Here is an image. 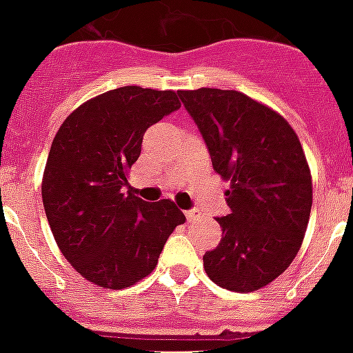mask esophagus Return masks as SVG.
Segmentation results:
<instances>
[{
  "label": "esophagus",
  "mask_w": 353,
  "mask_h": 353,
  "mask_svg": "<svg viewBox=\"0 0 353 353\" xmlns=\"http://www.w3.org/2000/svg\"><path fill=\"white\" fill-rule=\"evenodd\" d=\"M185 216H187V221L194 223V221H200V219H202V211L198 210V208H192V210L185 211Z\"/></svg>",
  "instance_id": "34e87169"
}]
</instances>
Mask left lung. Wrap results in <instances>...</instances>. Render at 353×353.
Returning a JSON list of instances; mask_svg holds the SVG:
<instances>
[{
  "instance_id": "8db88e82",
  "label": "left lung",
  "mask_w": 353,
  "mask_h": 353,
  "mask_svg": "<svg viewBox=\"0 0 353 353\" xmlns=\"http://www.w3.org/2000/svg\"><path fill=\"white\" fill-rule=\"evenodd\" d=\"M200 129L213 168L228 179L223 239L203 254L221 288L254 292L286 271L301 249L312 179L301 142L281 114L239 91H179Z\"/></svg>"
}]
</instances>
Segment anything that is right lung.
<instances>
[{
  "instance_id": "obj_1",
  "label": "right lung",
  "mask_w": 353,
  "mask_h": 353,
  "mask_svg": "<svg viewBox=\"0 0 353 353\" xmlns=\"http://www.w3.org/2000/svg\"><path fill=\"white\" fill-rule=\"evenodd\" d=\"M176 91L125 85L78 106L57 130L43 176V203L57 247L101 288H129L155 270L185 223L172 200L123 192L143 132L179 110Z\"/></svg>"
}]
</instances>
